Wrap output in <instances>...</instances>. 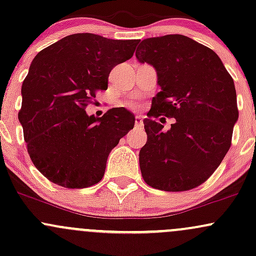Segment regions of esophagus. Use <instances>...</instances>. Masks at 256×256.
Instances as JSON below:
<instances>
[{
  "instance_id": "1",
  "label": "esophagus",
  "mask_w": 256,
  "mask_h": 256,
  "mask_svg": "<svg viewBox=\"0 0 256 256\" xmlns=\"http://www.w3.org/2000/svg\"><path fill=\"white\" fill-rule=\"evenodd\" d=\"M134 126H136V128H142L143 126V119H142V116H136V119H134Z\"/></svg>"
}]
</instances>
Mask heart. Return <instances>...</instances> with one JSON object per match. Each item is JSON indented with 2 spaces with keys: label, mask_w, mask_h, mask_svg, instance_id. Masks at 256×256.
I'll return each mask as SVG.
<instances>
[{
  "label": "heart",
  "mask_w": 256,
  "mask_h": 256,
  "mask_svg": "<svg viewBox=\"0 0 256 256\" xmlns=\"http://www.w3.org/2000/svg\"><path fill=\"white\" fill-rule=\"evenodd\" d=\"M130 104H131V106H134V102H130Z\"/></svg>",
  "instance_id": "heart-1"
}]
</instances>
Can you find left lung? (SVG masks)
I'll list each match as a JSON object with an SVG mask.
<instances>
[{
  "mask_svg": "<svg viewBox=\"0 0 256 256\" xmlns=\"http://www.w3.org/2000/svg\"><path fill=\"white\" fill-rule=\"evenodd\" d=\"M136 58L156 70L160 92L143 120L142 177L164 192H186L204 183L231 146L238 119L234 79L212 49L183 34L138 42ZM174 118L167 132L154 120Z\"/></svg>",
  "mask_w": 256,
  "mask_h": 256,
  "instance_id": "obj_1",
  "label": "left lung"
}]
</instances>
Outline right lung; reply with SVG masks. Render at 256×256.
Segmentation results:
<instances>
[{
  "mask_svg": "<svg viewBox=\"0 0 256 256\" xmlns=\"http://www.w3.org/2000/svg\"><path fill=\"white\" fill-rule=\"evenodd\" d=\"M140 40L74 34L36 55L22 86L28 152L52 183L82 189L98 183L112 149L134 125L124 107L101 118L88 116L98 90H107L113 67L132 58Z\"/></svg>",
  "mask_w": 256,
  "mask_h": 256,
  "instance_id": "1",
  "label": "right lung"
}]
</instances>
